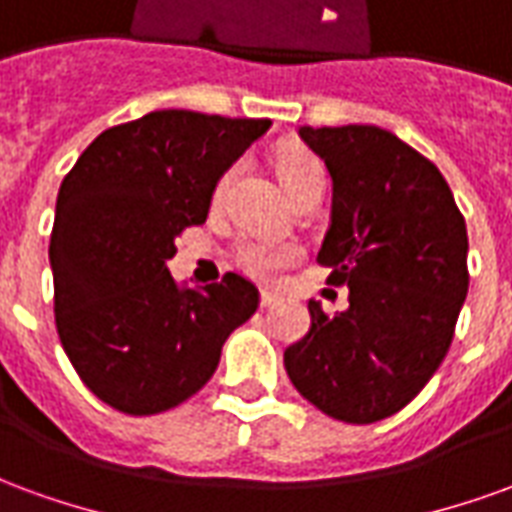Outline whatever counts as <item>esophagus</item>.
I'll list each match as a JSON object with an SVG mask.
<instances>
[{
  "instance_id": "34e87169",
  "label": "esophagus",
  "mask_w": 512,
  "mask_h": 512,
  "mask_svg": "<svg viewBox=\"0 0 512 512\" xmlns=\"http://www.w3.org/2000/svg\"><path fill=\"white\" fill-rule=\"evenodd\" d=\"M277 296H274V293H266V290H263V293H260V307H263V310H271V307H277Z\"/></svg>"
}]
</instances>
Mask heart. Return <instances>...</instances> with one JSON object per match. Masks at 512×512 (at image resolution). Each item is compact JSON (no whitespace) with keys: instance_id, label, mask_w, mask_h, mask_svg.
I'll use <instances>...</instances> for the list:
<instances>
[{"instance_id":"b5f03b06","label":"heart","mask_w":512,"mask_h":512,"mask_svg":"<svg viewBox=\"0 0 512 512\" xmlns=\"http://www.w3.org/2000/svg\"><path fill=\"white\" fill-rule=\"evenodd\" d=\"M279 178L285 183L288 194L296 200L301 191L312 186V183H321L323 169L318 164V158L310 156L307 150H285L279 153L277 158ZM235 169H227L219 183H216V191H213V200H222L224 191L233 180ZM235 266L241 268L244 274H249L257 282H274V279L301 257V249L290 241H274V238H244L235 244Z\"/></svg>"}]
</instances>
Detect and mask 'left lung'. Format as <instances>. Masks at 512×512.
<instances>
[{"label":"left lung","instance_id":"obj_1","mask_svg":"<svg viewBox=\"0 0 512 512\" xmlns=\"http://www.w3.org/2000/svg\"><path fill=\"white\" fill-rule=\"evenodd\" d=\"M332 175V224L318 263L348 285L285 351L290 381L323 414L370 425L422 392L450 351L469 290L466 222L433 161L376 126L299 128Z\"/></svg>","mask_w":512,"mask_h":512}]
</instances>
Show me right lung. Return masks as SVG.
<instances>
[{"mask_svg":"<svg viewBox=\"0 0 512 512\" xmlns=\"http://www.w3.org/2000/svg\"><path fill=\"white\" fill-rule=\"evenodd\" d=\"M268 126L161 109L106 128L62 180L49 244L54 321L73 370L106 406L131 417L180 406L211 381L230 332L255 315L249 279L180 288L167 260Z\"/></svg>","mask_w":512,"mask_h":512,"instance_id":"right-lung-1","label":"right lung"}]
</instances>
